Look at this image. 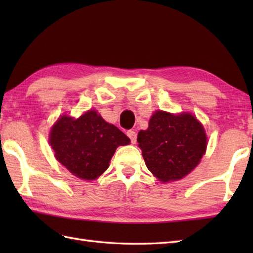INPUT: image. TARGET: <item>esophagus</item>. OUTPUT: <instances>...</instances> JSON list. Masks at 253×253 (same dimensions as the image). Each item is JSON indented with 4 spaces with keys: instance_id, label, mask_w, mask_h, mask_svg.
I'll list each match as a JSON object with an SVG mask.
<instances>
[{
    "instance_id": "esophagus-1",
    "label": "esophagus",
    "mask_w": 253,
    "mask_h": 253,
    "mask_svg": "<svg viewBox=\"0 0 253 253\" xmlns=\"http://www.w3.org/2000/svg\"><path fill=\"white\" fill-rule=\"evenodd\" d=\"M127 136L129 137L131 143H136V139H137V133L133 130H128L127 131Z\"/></svg>"
}]
</instances>
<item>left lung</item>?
Here are the masks:
<instances>
[{
    "mask_svg": "<svg viewBox=\"0 0 253 253\" xmlns=\"http://www.w3.org/2000/svg\"><path fill=\"white\" fill-rule=\"evenodd\" d=\"M137 141L149 170L161 181L181 179L196 168L207 149V136L197 118L184 113L155 112Z\"/></svg>",
    "mask_w": 253,
    "mask_h": 253,
    "instance_id": "1",
    "label": "left lung"
}]
</instances>
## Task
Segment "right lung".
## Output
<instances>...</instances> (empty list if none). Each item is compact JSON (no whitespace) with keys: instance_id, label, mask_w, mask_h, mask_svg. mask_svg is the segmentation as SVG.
Returning <instances> with one entry per match:
<instances>
[{"instance_id":"1","label":"right lung","mask_w":253,"mask_h":253,"mask_svg":"<svg viewBox=\"0 0 253 253\" xmlns=\"http://www.w3.org/2000/svg\"><path fill=\"white\" fill-rule=\"evenodd\" d=\"M130 142L125 133L106 123L95 111L78 120L62 116L50 132L55 158L75 176L92 180L105 171L118 146Z\"/></svg>"}]
</instances>
